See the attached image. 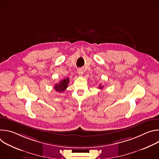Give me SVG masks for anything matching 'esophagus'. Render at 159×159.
Here are the masks:
<instances>
[{
	"mask_svg": "<svg viewBox=\"0 0 159 159\" xmlns=\"http://www.w3.org/2000/svg\"><path fill=\"white\" fill-rule=\"evenodd\" d=\"M77 73L80 76H82V74H83V70L82 69H80H80H77Z\"/></svg>",
	"mask_w": 159,
	"mask_h": 159,
	"instance_id": "esophagus-1",
	"label": "esophagus"
}]
</instances>
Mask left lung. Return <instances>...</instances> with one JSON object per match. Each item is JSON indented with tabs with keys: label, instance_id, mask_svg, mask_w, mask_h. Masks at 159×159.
<instances>
[{
	"label": "left lung",
	"instance_id": "8db88e82",
	"mask_svg": "<svg viewBox=\"0 0 159 159\" xmlns=\"http://www.w3.org/2000/svg\"><path fill=\"white\" fill-rule=\"evenodd\" d=\"M99 89H102V88H103V86H102V85H99Z\"/></svg>",
	"mask_w": 159,
	"mask_h": 159
}]
</instances>
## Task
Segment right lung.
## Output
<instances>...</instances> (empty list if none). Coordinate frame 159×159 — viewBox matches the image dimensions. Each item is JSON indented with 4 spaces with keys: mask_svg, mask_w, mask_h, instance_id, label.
Returning a JSON list of instances; mask_svg holds the SVG:
<instances>
[{
    "mask_svg": "<svg viewBox=\"0 0 159 159\" xmlns=\"http://www.w3.org/2000/svg\"><path fill=\"white\" fill-rule=\"evenodd\" d=\"M69 82H70V80H69V78L64 79L61 80H60L58 84H56L55 85L54 89L58 93L63 92L64 90L67 88L68 84H69Z\"/></svg>",
    "mask_w": 159,
    "mask_h": 159,
    "instance_id": "right-lung-1",
    "label": "right lung"
}]
</instances>
